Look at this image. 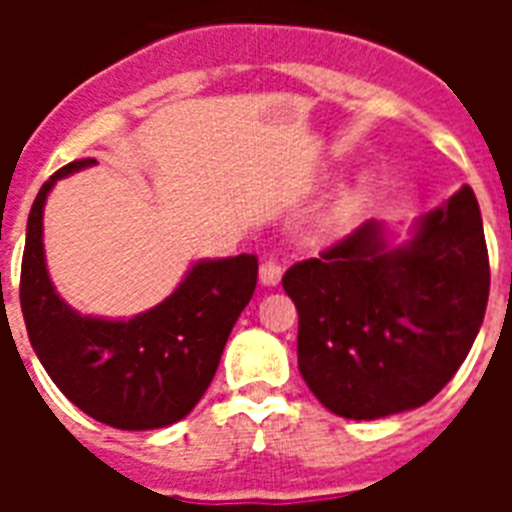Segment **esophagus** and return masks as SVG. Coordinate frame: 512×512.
<instances>
[{
    "label": "esophagus",
    "instance_id": "1",
    "mask_svg": "<svg viewBox=\"0 0 512 512\" xmlns=\"http://www.w3.org/2000/svg\"><path fill=\"white\" fill-rule=\"evenodd\" d=\"M281 276H284V268H281V263H276V260H265V263L260 265V281H263V287H276L281 281Z\"/></svg>",
    "mask_w": 512,
    "mask_h": 512
}]
</instances>
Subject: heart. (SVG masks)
Listing matches in <instances>:
<instances>
[{"label":"heart","instance_id":"heart-1","mask_svg":"<svg viewBox=\"0 0 512 512\" xmlns=\"http://www.w3.org/2000/svg\"><path fill=\"white\" fill-rule=\"evenodd\" d=\"M372 196V177H361L356 185H350L348 191L342 193L340 201H337V207L332 209V217H329V225L332 228H348L358 215H361V209L366 207V201Z\"/></svg>","mask_w":512,"mask_h":512}]
</instances>
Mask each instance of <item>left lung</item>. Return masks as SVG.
Here are the masks:
<instances>
[{
  "label": "left lung",
  "instance_id": "left-lung-1",
  "mask_svg": "<svg viewBox=\"0 0 512 512\" xmlns=\"http://www.w3.org/2000/svg\"><path fill=\"white\" fill-rule=\"evenodd\" d=\"M281 284L300 313L297 366L329 412L380 420L428 404L484 324L489 255L476 193L462 185L404 241L366 220Z\"/></svg>",
  "mask_w": 512,
  "mask_h": 512
}]
</instances>
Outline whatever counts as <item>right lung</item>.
<instances>
[{
    "label": "right lung",
    "mask_w": 512,
    "mask_h": 512,
    "mask_svg": "<svg viewBox=\"0 0 512 512\" xmlns=\"http://www.w3.org/2000/svg\"><path fill=\"white\" fill-rule=\"evenodd\" d=\"M66 164L39 188L28 212L20 308L28 340L63 396L119 430H156L183 420L215 377L233 324L252 300L257 257L196 260L170 297L132 319L74 311L55 292L44 257V204Z\"/></svg>",
    "instance_id": "right-lung-1"
}]
</instances>
